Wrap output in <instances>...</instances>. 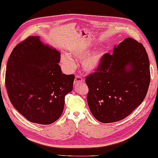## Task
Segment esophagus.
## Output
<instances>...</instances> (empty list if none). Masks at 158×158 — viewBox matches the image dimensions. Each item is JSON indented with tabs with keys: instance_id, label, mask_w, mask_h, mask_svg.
<instances>
[{
	"instance_id": "obj_1",
	"label": "esophagus",
	"mask_w": 158,
	"mask_h": 158,
	"mask_svg": "<svg viewBox=\"0 0 158 158\" xmlns=\"http://www.w3.org/2000/svg\"><path fill=\"white\" fill-rule=\"evenodd\" d=\"M84 82V81L82 79L81 77H80L79 76H77L75 79V81H74V85H78L79 83H82Z\"/></svg>"
}]
</instances>
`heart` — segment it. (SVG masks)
<instances>
[{"label":"heart","instance_id":"1","mask_svg":"<svg viewBox=\"0 0 158 158\" xmlns=\"http://www.w3.org/2000/svg\"><path fill=\"white\" fill-rule=\"evenodd\" d=\"M69 54L71 58H75L77 60L81 61V66L84 72L86 73H92L97 70L100 66L102 56L103 55V48H99L94 51L89 53V50L88 48L83 50L77 49H70ZM61 61L67 67H72L73 66V61L72 59L62 55Z\"/></svg>","mask_w":158,"mask_h":158}]
</instances>
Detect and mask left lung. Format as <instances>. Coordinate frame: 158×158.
<instances>
[{
  "instance_id": "obj_1",
  "label": "left lung",
  "mask_w": 158,
  "mask_h": 158,
  "mask_svg": "<svg viewBox=\"0 0 158 158\" xmlns=\"http://www.w3.org/2000/svg\"><path fill=\"white\" fill-rule=\"evenodd\" d=\"M149 60L141 43L127 38L106 53L98 69L86 77L88 104L98 121L110 123L129 116L143 103L150 83Z\"/></svg>"
}]
</instances>
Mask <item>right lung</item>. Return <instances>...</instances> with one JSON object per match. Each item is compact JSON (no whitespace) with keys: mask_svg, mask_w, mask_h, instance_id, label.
I'll return each mask as SVG.
<instances>
[{"mask_svg":"<svg viewBox=\"0 0 158 158\" xmlns=\"http://www.w3.org/2000/svg\"><path fill=\"white\" fill-rule=\"evenodd\" d=\"M60 52L30 36L12 51L5 85L11 103L30 122L49 125L60 118L75 76L61 73Z\"/></svg>","mask_w":158,"mask_h":158,"instance_id":"obj_1","label":"right lung"}]
</instances>
